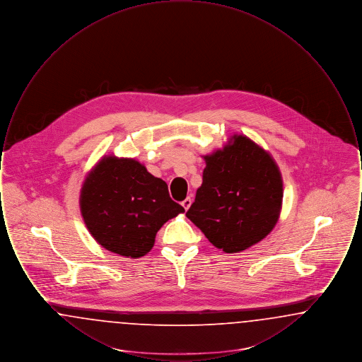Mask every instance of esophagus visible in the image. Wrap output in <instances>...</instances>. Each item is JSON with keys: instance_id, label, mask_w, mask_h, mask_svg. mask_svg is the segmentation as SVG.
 I'll return each mask as SVG.
<instances>
[{"instance_id": "34e87169", "label": "esophagus", "mask_w": 362, "mask_h": 362, "mask_svg": "<svg viewBox=\"0 0 362 362\" xmlns=\"http://www.w3.org/2000/svg\"><path fill=\"white\" fill-rule=\"evenodd\" d=\"M182 206L185 207V210H189V207L191 206V198H186V199L182 202Z\"/></svg>"}]
</instances>
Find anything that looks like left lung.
<instances>
[{
  "label": "left lung",
  "instance_id": "obj_1",
  "mask_svg": "<svg viewBox=\"0 0 362 362\" xmlns=\"http://www.w3.org/2000/svg\"><path fill=\"white\" fill-rule=\"evenodd\" d=\"M204 158L202 185L187 218L228 254L263 240L276 226L284 197L273 156L247 136L233 134L223 149Z\"/></svg>",
  "mask_w": 362,
  "mask_h": 362
}]
</instances>
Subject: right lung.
<instances>
[{"instance_id":"1","label":"right lung","mask_w":362,"mask_h":362,"mask_svg":"<svg viewBox=\"0 0 362 362\" xmlns=\"http://www.w3.org/2000/svg\"><path fill=\"white\" fill-rule=\"evenodd\" d=\"M86 228L103 248L126 258L146 255L156 233L185 209L167 183L134 158L104 156L88 173L80 192Z\"/></svg>"}]
</instances>
